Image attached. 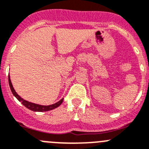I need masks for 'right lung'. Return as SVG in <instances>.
<instances>
[{
	"label": "right lung",
	"instance_id": "add662e5",
	"mask_svg": "<svg viewBox=\"0 0 149 149\" xmlns=\"http://www.w3.org/2000/svg\"><path fill=\"white\" fill-rule=\"evenodd\" d=\"M9 87H10V89H11V91H12V94L15 96V98H16L18 101H20V102L23 104V105H24L26 108L29 109L30 110L34 111V112H47V111L52 110V109H55V108L60 106L61 104H62V101H63L64 98H62V99H61L60 101H58V102L55 103V104H51V105H48V106H45V105H40V104H34V103L29 102V101L22 98L20 95L17 93L16 91H15V89H14L13 86H12L9 74Z\"/></svg>",
	"mask_w": 149,
	"mask_h": 149
}]
</instances>
